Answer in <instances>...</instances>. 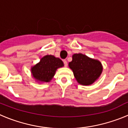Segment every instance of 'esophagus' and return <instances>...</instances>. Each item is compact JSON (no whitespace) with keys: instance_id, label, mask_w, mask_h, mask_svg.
<instances>
[{"instance_id":"34e87169","label":"esophagus","mask_w":128,"mask_h":128,"mask_svg":"<svg viewBox=\"0 0 128 128\" xmlns=\"http://www.w3.org/2000/svg\"><path fill=\"white\" fill-rule=\"evenodd\" d=\"M63 64L65 65V66H67V62H66V60H63Z\"/></svg>"}]
</instances>
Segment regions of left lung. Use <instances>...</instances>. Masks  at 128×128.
Here are the masks:
<instances>
[{"instance_id": "left-lung-1", "label": "left lung", "mask_w": 128, "mask_h": 128, "mask_svg": "<svg viewBox=\"0 0 128 128\" xmlns=\"http://www.w3.org/2000/svg\"><path fill=\"white\" fill-rule=\"evenodd\" d=\"M69 67L74 72L78 82L83 85L92 84L100 76L102 66L100 62L82 54H75L70 62Z\"/></svg>"}]
</instances>
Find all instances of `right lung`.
<instances>
[{"mask_svg":"<svg viewBox=\"0 0 128 128\" xmlns=\"http://www.w3.org/2000/svg\"><path fill=\"white\" fill-rule=\"evenodd\" d=\"M63 66V63L60 59L52 55H47L32 66L31 72L34 78L38 81L48 82L52 79L58 68Z\"/></svg>","mask_w":128,"mask_h":128,"instance_id":"add662e5","label":"right lung"}]
</instances>
